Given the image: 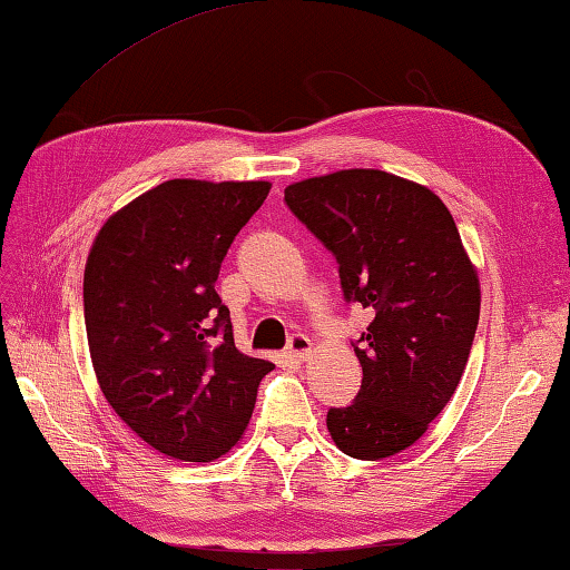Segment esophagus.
Listing matches in <instances>:
<instances>
[{"label": "esophagus", "instance_id": "1", "mask_svg": "<svg viewBox=\"0 0 570 570\" xmlns=\"http://www.w3.org/2000/svg\"><path fill=\"white\" fill-rule=\"evenodd\" d=\"M288 356L296 358V361H306L312 356V338L306 334H294L288 338Z\"/></svg>", "mask_w": 570, "mask_h": 570}]
</instances>
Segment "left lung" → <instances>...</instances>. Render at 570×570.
<instances>
[{"label": "left lung", "instance_id": "left-lung-1", "mask_svg": "<svg viewBox=\"0 0 570 570\" xmlns=\"http://www.w3.org/2000/svg\"><path fill=\"white\" fill-rule=\"evenodd\" d=\"M284 202L336 256L341 292L374 316L354 351L364 368L351 406L326 426L351 459L409 449L451 401L479 326V276L436 194L379 169L296 181Z\"/></svg>", "mask_w": 570, "mask_h": 570}]
</instances>
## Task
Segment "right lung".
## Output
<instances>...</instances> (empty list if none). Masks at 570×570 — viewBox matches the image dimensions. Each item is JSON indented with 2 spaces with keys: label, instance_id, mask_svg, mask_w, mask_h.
I'll return each instance as SVG.
<instances>
[{
  "label": "right lung",
  "instance_id": "add662e5",
  "mask_svg": "<svg viewBox=\"0 0 570 570\" xmlns=\"http://www.w3.org/2000/svg\"><path fill=\"white\" fill-rule=\"evenodd\" d=\"M268 189L164 181L109 216L91 244L85 324L97 381L117 416L164 456H224L274 368L234 346L229 308L214 288Z\"/></svg>",
  "mask_w": 570,
  "mask_h": 570
}]
</instances>
